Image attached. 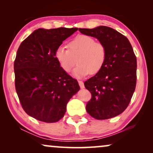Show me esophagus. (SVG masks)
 <instances>
[{
    "mask_svg": "<svg viewBox=\"0 0 153 153\" xmlns=\"http://www.w3.org/2000/svg\"><path fill=\"white\" fill-rule=\"evenodd\" d=\"M78 82H79V86H80L81 88H84V83H83V81H79Z\"/></svg>",
    "mask_w": 153,
    "mask_h": 153,
    "instance_id": "obj_1",
    "label": "esophagus"
}]
</instances>
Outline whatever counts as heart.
Masks as SVG:
<instances>
[{
	"instance_id": "obj_1",
	"label": "heart",
	"mask_w": 153,
	"mask_h": 153,
	"mask_svg": "<svg viewBox=\"0 0 153 153\" xmlns=\"http://www.w3.org/2000/svg\"><path fill=\"white\" fill-rule=\"evenodd\" d=\"M68 49L60 46L56 49L54 56L59 65L66 72H70L76 65L73 72L76 78L95 74L103 68L107 58L106 46L91 36L81 35L69 42Z\"/></svg>"
}]
</instances>
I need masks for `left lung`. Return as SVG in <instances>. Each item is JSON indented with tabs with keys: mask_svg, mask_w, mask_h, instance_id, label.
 Masks as SVG:
<instances>
[{
	"mask_svg": "<svg viewBox=\"0 0 153 153\" xmlns=\"http://www.w3.org/2000/svg\"><path fill=\"white\" fill-rule=\"evenodd\" d=\"M81 33L96 37L107 49L101 70L84 82L91 93L86 111L97 120L118 116L126 109L137 84V57L125 35L110 27L79 28Z\"/></svg>",
	"mask_w": 153,
	"mask_h": 153,
	"instance_id": "left-lung-1",
	"label": "left lung"
}]
</instances>
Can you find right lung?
Here are the masks:
<instances>
[{
    "mask_svg": "<svg viewBox=\"0 0 153 153\" xmlns=\"http://www.w3.org/2000/svg\"><path fill=\"white\" fill-rule=\"evenodd\" d=\"M77 28H39L24 39L14 62L15 88L23 109L45 123L64 116L67 104L80 89L55 58L56 49Z\"/></svg>",
    "mask_w": 153,
    "mask_h": 153,
    "instance_id": "add662e5",
    "label": "right lung"
}]
</instances>
